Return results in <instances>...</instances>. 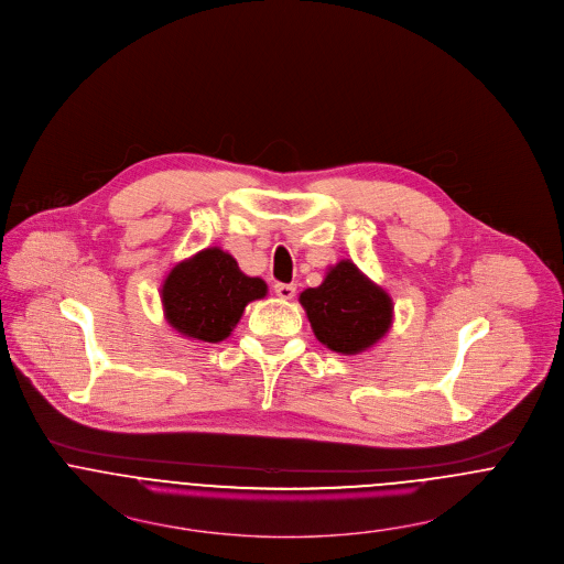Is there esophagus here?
<instances>
[{
	"label": "esophagus",
	"mask_w": 564,
	"mask_h": 564,
	"mask_svg": "<svg viewBox=\"0 0 564 564\" xmlns=\"http://www.w3.org/2000/svg\"><path fill=\"white\" fill-rule=\"evenodd\" d=\"M275 295L280 297V300H291L293 295H295V286L293 284H275Z\"/></svg>",
	"instance_id": "34e87169"
}]
</instances>
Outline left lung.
Listing matches in <instances>:
<instances>
[{"mask_svg": "<svg viewBox=\"0 0 564 564\" xmlns=\"http://www.w3.org/2000/svg\"><path fill=\"white\" fill-rule=\"evenodd\" d=\"M297 300L314 336L343 356L377 347L394 325L392 295L351 260L327 267L321 286L304 289Z\"/></svg>", "mask_w": 564, "mask_h": 564, "instance_id": "left-lung-1", "label": "left lung"}]
</instances>
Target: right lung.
Segmentation results:
<instances>
[{
    "label": "right lung",
    "instance_id": "right-lung-1",
    "mask_svg": "<svg viewBox=\"0 0 564 564\" xmlns=\"http://www.w3.org/2000/svg\"><path fill=\"white\" fill-rule=\"evenodd\" d=\"M267 293V282L246 275L219 246L176 262L159 291L165 323L195 343L226 340L241 321L243 308Z\"/></svg>",
    "mask_w": 564,
    "mask_h": 564
}]
</instances>
